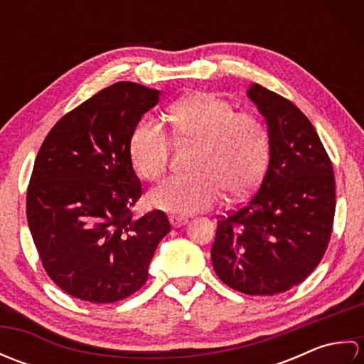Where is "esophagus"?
Segmentation results:
<instances>
[{"instance_id":"1","label":"esophagus","mask_w":364,"mask_h":364,"mask_svg":"<svg viewBox=\"0 0 364 364\" xmlns=\"http://www.w3.org/2000/svg\"><path fill=\"white\" fill-rule=\"evenodd\" d=\"M170 223H172L173 228H180L183 225H186L188 219H184V218H170Z\"/></svg>"}]
</instances>
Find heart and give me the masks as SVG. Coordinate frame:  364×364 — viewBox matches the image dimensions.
Returning a JSON list of instances; mask_svg holds the SVG:
<instances>
[{"label":"heart","mask_w":364,"mask_h":364,"mask_svg":"<svg viewBox=\"0 0 364 364\" xmlns=\"http://www.w3.org/2000/svg\"><path fill=\"white\" fill-rule=\"evenodd\" d=\"M173 136L183 144L198 145L192 172L175 176L151 189L149 203L175 218L211 210L222 196L245 197L259 183L267 164L269 131L258 115L236 111L228 100L213 92H198L170 109ZM170 136L156 119L137 123L129 141L136 172L156 180L167 170Z\"/></svg>","instance_id":"heart-1"}]
</instances>
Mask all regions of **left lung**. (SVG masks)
<instances>
[{"label":"left lung","mask_w":364,"mask_h":364,"mask_svg":"<svg viewBox=\"0 0 364 364\" xmlns=\"http://www.w3.org/2000/svg\"><path fill=\"white\" fill-rule=\"evenodd\" d=\"M247 95L266 119L269 167L245 205L219 215L211 249L215 274L231 289L274 296L318 267L333 231V166L311 122L259 84Z\"/></svg>","instance_id":"obj_1"}]
</instances>
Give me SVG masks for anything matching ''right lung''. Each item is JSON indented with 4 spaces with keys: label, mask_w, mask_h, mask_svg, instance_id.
<instances>
[{
    "label": "right lung",
    "mask_w": 364,
    "mask_h": 364,
    "mask_svg": "<svg viewBox=\"0 0 364 364\" xmlns=\"http://www.w3.org/2000/svg\"><path fill=\"white\" fill-rule=\"evenodd\" d=\"M158 102L156 89L115 82L65 114L37 153L28 225L46 274L76 299L112 304L141 289L170 231L159 210L131 213L142 196L131 134Z\"/></svg>",
    "instance_id": "1"
}]
</instances>
